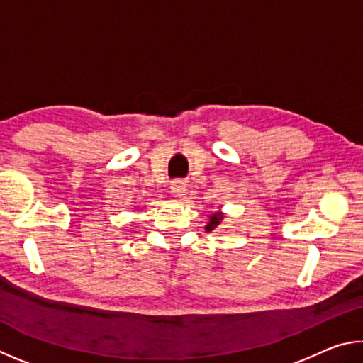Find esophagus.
<instances>
[{"mask_svg":"<svg viewBox=\"0 0 363 363\" xmlns=\"http://www.w3.org/2000/svg\"><path fill=\"white\" fill-rule=\"evenodd\" d=\"M170 191H172V194L175 196V198H182L183 193L186 191V183H183V182H180V180L175 182L174 185L170 186Z\"/></svg>","mask_w":363,"mask_h":363,"instance_id":"obj_1","label":"esophagus"}]
</instances>
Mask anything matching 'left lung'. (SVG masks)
<instances>
[{"instance_id":"1","label":"left lung","mask_w":363,"mask_h":363,"mask_svg":"<svg viewBox=\"0 0 363 363\" xmlns=\"http://www.w3.org/2000/svg\"><path fill=\"white\" fill-rule=\"evenodd\" d=\"M221 220H223V213H221V212L212 213L211 217H208V223L206 225V231L211 233V231L215 230V228H218L220 223H221Z\"/></svg>"}]
</instances>
